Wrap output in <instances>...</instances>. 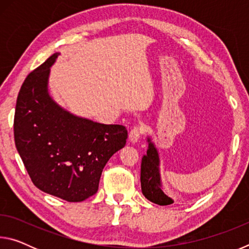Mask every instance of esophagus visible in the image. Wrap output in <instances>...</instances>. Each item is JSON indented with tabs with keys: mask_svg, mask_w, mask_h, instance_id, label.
<instances>
[{
	"mask_svg": "<svg viewBox=\"0 0 249 249\" xmlns=\"http://www.w3.org/2000/svg\"><path fill=\"white\" fill-rule=\"evenodd\" d=\"M144 134V128L142 127V126H134V127L130 129L129 132V141L132 142H136L138 140H140V137L142 135Z\"/></svg>",
	"mask_w": 249,
	"mask_h": 249,
	"instance_id": "34e87169",
	"label": "esophagus"
}]
</instances>
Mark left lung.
<instances>
[{
  "label": "left lung",
  "instance_id": "left-lung-1",
  "mask_svg": "<svg viewBox=\"0 0 249 249\" xmlns=\"http://www.w3.org/2000/svg\"><path fill=\"white\" fill-rule=\"evenodd\" d=\"M149 142L147 154L142 159L141 166V184L142 192L150 202L158 205H169L174 203L161 189L159 175V157L158 151L153 142Z\"/></svg>",
  "mask_w": 249,
  "mask_h": 249
}]
</instances>
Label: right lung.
<instances>
[{"label": "right lung", "instance_id": "1", "mask_svg": "<svg viewBox=\"0 0 249 249\" xmlns=\"http://www.w3.org/2000/svg\"><path fill=\"white\" fill-rule=\"evenodd\" d=\"M58 53L29 73L18 95L14 140L33 183L68 202L95 195L103 168L123 148L127 130L77 117L53 102L47 82Z\"/></svg>", "mask_w": 249, "mask_h": 249}]
</instances>
